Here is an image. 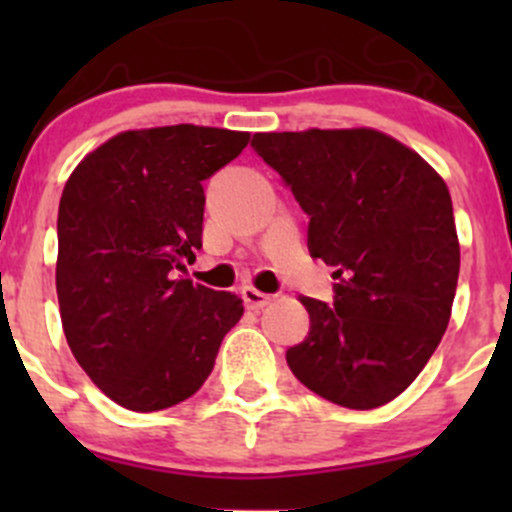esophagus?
Masks as SVG:
<instances>
[{
  "mask_svg": "<svg viewBox=\"0 0 512 512\" xmlns=\"http://www.w3.org/2000/svg\"><path fill=\"white\" fill-rule=\"evenodd\" d=\"M242 299H245L247 309H262V307H267V304L272 302L270 294L260 292V289L252 287V285L242 287Z\"/></svg>",
  "mask_w": 512,
  "mask_h": 512,
  "instance_id": "34e87169",
  "label": "esophagus"
}]
</instances>
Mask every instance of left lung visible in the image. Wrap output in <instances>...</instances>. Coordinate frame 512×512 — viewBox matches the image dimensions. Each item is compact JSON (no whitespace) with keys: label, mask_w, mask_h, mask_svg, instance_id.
Instances as JSON below:
<instances>
[{"label":"left lung","mask_w":512,"mask_h":512,"mask_svg":"<svg viewBox=\"0 0 512 512\" xmlns=\"http://www.w3.org/2000/svg\"><path fill=\"white\" fill-rule=\"evenodd\" d=\"M252 148L309 215L312 257L334 267V307L302 297L309 334L292 374L366 411L406 391L451 319L461 245L441 175L374 128L255 133Z\"/></svg>","instance_id":"8db88e82"}]
</instances>
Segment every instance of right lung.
Instances as JSON below:
<instances>
[{
    "label": "right lung",
    "mask_w": 512,
    "mask_h": 512,
    "mask_svg": "<svg viewBox=\"0 0 512 512\" xmlns=\"http://www.w3.org/2000/svg\"><path fill=\"white\" fill-rule=\"evenodd\" d=\"M250 133L178 126L123 131L91 151L61 193L56 294L66 342L98 389L131 411L193 396L242 299L178 277L203 247V180Z\"/></svg>",
    "instance_id": "1"
}]
</instances>
